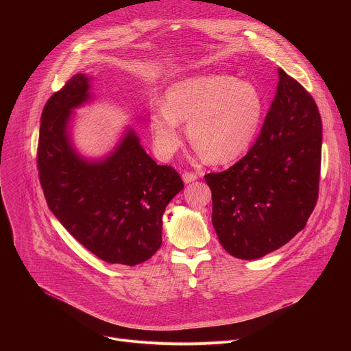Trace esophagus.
<instances>
[{
  "label": "esophagus",
  "instance_id": "esophagus-1",
  "mask_svg": "<svg viewBox=\"0 0 351 351\" xmlns=\"http://www.w3.org/2000/svg\"><path fill=\"white\" fill-rule=\"evenodd\" d=\"M182 179L184 183H193L194 180H197V175L191 173V172H184V173H182Z\"/></svg>",
  "mask_w": 351,
  "mask_h": 351
}]
</instances>
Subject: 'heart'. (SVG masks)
I'll return each instance as SVG.
<instances>
[{
	"mask_svg": "<svg viewBox=\"0 0 351 351\" xmlns=\"http://www.w3.org/2000/svg\"><path fill=\"white\" fill-rule=\"evenodd\" d=\"M264 97L250 82L230 75H203L172 83L164 106L152 114L157 154L172 157L182 144L180 123L198 157L213 164L236 161L252 147L264 117Z\"/></svg>",
	"mask_w": 351,
	"mask_h": 351,
	"instance_id": "obj_1",
	"label": "heart"
}]
</instances>
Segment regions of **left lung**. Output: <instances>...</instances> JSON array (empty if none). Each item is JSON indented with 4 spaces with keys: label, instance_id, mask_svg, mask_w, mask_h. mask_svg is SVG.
Segmentation results:
<instances>
[{
    "label": "left lung",
    "instance_id": "obj_1",
    "mask_svg": "<svg viewBox=\"0 0 351 351\" xmlns=\"http://www.w3.org/2000/svg\"><path fill=\"white\" fill-rule=\"evenodd\" d=\"M279 82L252 149L223 172L206 175L213 225L226 252L261 258L304 229L318 198L322 122L307 90L278 69Z\"/></svg>",
    "mask_w": 351,
    "mask_h": 351
}]
</instances>
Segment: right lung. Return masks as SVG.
<instances>
[{
  "mask_svg": "<svg viewBox=\"0 0 351 351\" xmlns=\"http://www.w3.org/2000/svg\"><path fill=\"white\" fill-rule=\"evenodd\" d=\"M91 77L75 75L47 101L37 167L48 208L88 252L110 264L137 265L162 244V215L183 189L178 172L157 165L132 128L112 152L82 156L72 140L75 110L94 99Z\"/></svg>",
  "mask_w": 351,
  "mask_h": 351,
  "instance_id": "obj_1",
  "label": "right lung"
}]
</instances>
